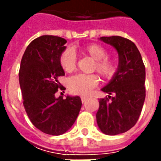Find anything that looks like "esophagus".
I'll return each instance as SVG.
<instances>
[{"instance_id":"34e87169","label":"esophagus","mask_w":161,"mask_h":161,"mask_svg":"<svg viewBox=\"0 0 161 161\" xmlns=\"http://www.w3.org/2000/svg\"><path fill=\"white\" fill-rule=\"evenodd\" d=\"M80 98H81V102L82 103H84L86 100H87V99H88V97H81Z\"/></svg>"}]
</instances>
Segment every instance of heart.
I'll use <instances>...</instances> for the list:
<instances>
[{
  "instance_id": "obj_1",
  "label": "heart",
  "mask_w": 161,
  "mask_h": 161,
  "mask_svg": "<svg viewBox=\"0 0 161 161\" xmlns=\"http://www.w3.org/2000/svg\"><path fill=\"white\" fill-rule=\"evenodd\" d=\"M81 52L95 60L93 69L106 80L114 77L118 69L117 63L113 58L108 57L107 50L98 44H89L81 48ZM59 64L65 72H72L76 69L77 56L71 48L64 49L59 57ZM98 83L96 74H77L68 80V88L73 94L88 95Z\"/></svg>"
}]
</instances>
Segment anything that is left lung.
<instances>
[{"instance_id": "8db88e82", "label": "left lung", "mask_w": 161, "mask_h": 161, "mask_svg": "<svg viewBox=\"0 0 161 161\" xmlns=\"http://www.w3.org/2000/svg\"><path fill=\"white\" fill-rule=\"evenodd\" d=\"M100 39L116 49L119 65L111 81L102 89L109 96L98 100L97 123L102 133L116 135L130 130L139 119L146 95L145 66L131 40L119 36Z\"/></svg>"}]
</instances>
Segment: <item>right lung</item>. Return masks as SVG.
Listing matches in <instances>:
<instances>
[{
  "instance_id": "right-lung-1",
  "label": "right lung",
  "mask_w": 161,
  "mask_h": 161,
  "mask_svg": "<svg viewBox=\"0 0 161 161\" xmlns=\"http://www.w3.org/2000/svg\"><path fill=\"white\" fill-rule=\"evenodd\" d=\"M67 41L55 36H41L32 41L23 54L19 71L23 106L31 123L41 132L60 135L74 124L81 108L80 97L56 98L65 90L58 81L64 76L59 64Z\"/></svg>"
}]
</instances>
